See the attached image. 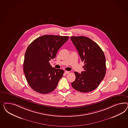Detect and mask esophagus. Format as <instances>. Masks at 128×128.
I'll use <instances>...</instances> for the list:
<instances>
[{"instance_id": "esophagus-1", "label": "esophagus", "mask_w": 128, "mask_h": 128, "mask_svg": "<svg viewBox=\"0 0 128 128\" xmlns=\"http://www.w3.org/2000/svg\"><path fill=\"white\" fill-rule=\"evenodd\" d=\"M65 73H66V74H68L70 73V71H65Z\"/></svg>"}]
</instances>
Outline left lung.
I'll return each mask as SVG.
<instances>
[{
    "label": "left lung",
    "instance_id": "1",
    "mask_svg": "<svg viewBox=\"0 0 128 128\" xmlns=\"http://www.w3.org/2000/svg\"><path fill=\"white\" fill-rule=\"evenodd\" d=\"M71 41L78 52L84 71L81 74L74 72L76 80L71 83L74 89L88 92L95 89L105 77L106 58L104 52L97 43L84 36H72Z\"/></svg>",
    "mask_w": 128,
    "mask_h": 128
}]
</instances>
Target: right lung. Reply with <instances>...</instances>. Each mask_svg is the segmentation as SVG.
<instances>
[{
	"label": "right lung",
	"instance_id": "add662e5",
	"mask_svg": "<svg viewBox=\"0 0 128 128\" xmlns=\"http://www.w3.org/2000/svg\"><path fill=\"white\" fill-rule=\"evenodd\" d=\"M69 36L44 35L28 47L23 62V72L31 88L42 94L55 89L64 70L52 68L49 61L55 58L58 49Z\"/></svg>",
	"mask_w": 128,
	"mask_h": 128
}]
</instances>
